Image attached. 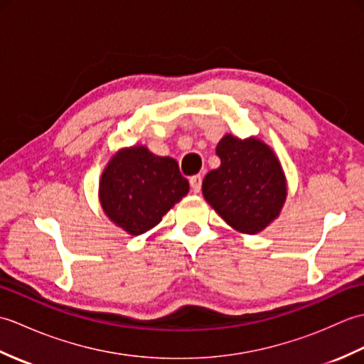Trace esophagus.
Instances as JSON below:
<instances>
[{
    "label": "esophagus",
    "instance_id": "obj_1",
    "mask_svg": "<svg viewBox=\"0 0 364 364\" xmlns=\"http://www.w3.org/2000/svg\"><path fill=\"white\" fill-rule=\"evenodd\" d=\"M189 183H191V189L194 194H198L200 189H202V175H194L189 178Z\"/></svg>",
    "mask_w": 364,
    "mask_h": 364
}]
</instances>
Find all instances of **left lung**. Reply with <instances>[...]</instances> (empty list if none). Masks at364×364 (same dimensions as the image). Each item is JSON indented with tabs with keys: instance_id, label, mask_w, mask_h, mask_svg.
<instances>
[{
	"instance_id": "1",
	"label": "left lung",
	"mask_w": 364,
	"mask_h": 364,
	"mask_svg": "<svg viewBox=\"0 0 364 364\" xmlns=\"http://www.w3.org/2000/svg\"><path fill=\"white\" fill-rule=\"evenodd\" d=\"M215 153L220 167L205 176L203 197L230 227L257 235L275 220L288 188L280 161L257 137L225 134Z\"/></svg>"
}]
</instances>
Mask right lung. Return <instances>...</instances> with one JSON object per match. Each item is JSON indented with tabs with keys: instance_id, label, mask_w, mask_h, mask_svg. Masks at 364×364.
Returning a JSON list of instances; mask_svg holds the SVG:
<instances>
[{
	"instance_id": "right-lung-1",
	"label": "right lung",
	"mask_w": 364,
	"mask_h": 364,
	"mask_svg": "<svg viewBox=\"0 0 364 364\" xmlns=\"http://www.w3.org/2000/svg\"><path fill=\"white\" fill-rule=\"evenodd\" d=\"M189 192V181L173 158L156 156L144 145L122 149L100 180V203L115 225L142 235Z\"/></svg>"
}]
</instances>
